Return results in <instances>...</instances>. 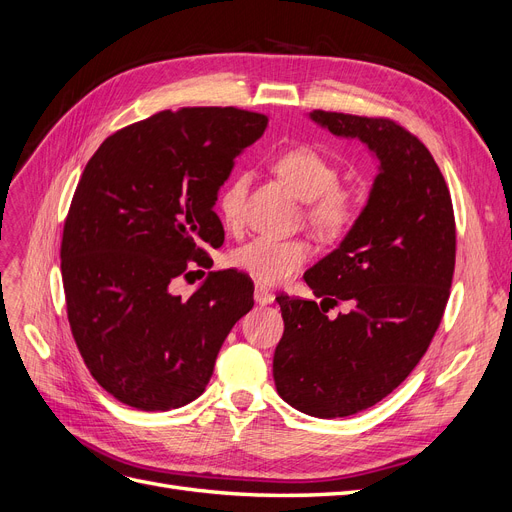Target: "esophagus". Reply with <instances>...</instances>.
<instances>
[{"label":"esophagus","mask_w":512,"mask_h":512,"mask_svg":"<svg viewBox=\"0 0 512 512\" xmlns=\"http://www.w3.org/2000/svg\"><path fill=\"white\" fill-rule=\"evenodd\" d=\"M275 301V296L267 290V288H262V286H256L254 288V303L256 305H271Z\"/></svg>","instance_id":"1"}]
</instances>
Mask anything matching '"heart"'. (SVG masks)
Segmentation results:
<instances>
[{
  "label": "heart",
  "mask_w": 512,
  "mask_h": 512,
  "mask_svg": "<svg viewBox=\"0 0 512 512\" xmlns=\"http://www.w3.org/2000/svg\"><path fill=\"white\" fill-rule=\"evenodd\" d=\"M273 171L294 195L307 203V220L324 235H339L356 216L354 197L339 188V169L326 154L311 146H294L273 161ZM248 178L239 175L224 190L220 209L228 226L241 220V203ZM313 245L307 239L254 237L231 252V264L262 286L288 281L311 258Z\"/></svg>",
  "instance_id": "b5f03b06"
}]
</instances>
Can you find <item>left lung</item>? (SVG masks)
I'll return each mask as SVG.
<instances>
[{"instance_id":"8db88e82","label":"left lung","mask_w":512,"mask_h":512,"mask_svg":"<svg viewBox=\"0 0 512 512\" xmlns=\"http://www.w3.org/2000/svg\"><path fill=\"white\" fill-rule=\"evenodd\" d=\"M307 116L334 137L358 139L377 161L360 216L305 273L322 303L277 296V394L305 415L334 419L373 407L424 358L449 301L455 220L443 173L415 135L383 118ZM341 300L350 311L328 318Z\"/></svg>"}]
</instances>
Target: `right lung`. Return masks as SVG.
<instances>
[{
    "instance_id": "right-lung-1",
    "label": "right lung",
    "mask_w": 512,
    "mask_h": 512,
    "mask_svg": "<svg viewBox=\"0 0 512 512\" xmlns=\"http://www.w3.org/2000/svg\"><path fill=\"white\" fill-rule=\"evenodd\" d=\"M267 127L237 108L158 112L116 131L86 163L61 241L67 317L95 381L139 411L199 398L250 279L211 271L188 298L173 281L220 248L218 192Z\"/></svg>"
}]
</instances>
